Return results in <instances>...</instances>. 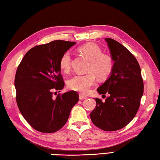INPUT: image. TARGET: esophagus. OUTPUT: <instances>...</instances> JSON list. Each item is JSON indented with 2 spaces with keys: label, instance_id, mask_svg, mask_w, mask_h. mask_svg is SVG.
<instances>
[{
  "label": "esophagus",
  "instance_id": "1",
  "mask_svg": "<svg viewBox=\"0 0 160 160\" xmlns=\"http://www.w3.org/2000/svg\"><path fill=\"white\" fill-rule=\"evenodd\" d=\"M86 98H87V96H85V95H83V94L79 95V99L80 100H84V99Z\"/></svg>",
  "mask_w": 160,
  "mask_h": 160
}]
</instances>
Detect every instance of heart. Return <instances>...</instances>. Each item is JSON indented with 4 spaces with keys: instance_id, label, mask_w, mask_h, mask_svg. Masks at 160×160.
<instances>
[{
    "instance_id": "obj_1",
    "label": "heart",
    "mask_w": 160,
    "mask_h": 160,
    "mask_svg": "<svg viewBox=\"0 0 160 160\" xmlns=\"http://www.w3.org/2000/svg\"><path fill=\"white\" fill-rule=\"evenodd\" d=\"M78 50L91 60L88 74H77L70 78L68 86L73 91L87 93L96 82V75L100 78H106L112 69L113 62L110 55L102 53L100 47L94 43H88L81 46ZM72 66V54L65 52L60 60V67L64 72H69Z\"/></svg>"
}]
</instances>
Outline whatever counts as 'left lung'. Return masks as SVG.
<instances>
[{
    "mask_svg": "<svg viewBox=\"0 0 160 160\" xmlns=\"http://www.w3.org/2000/svg\"><path fill=\"white\" fill-rule=\"evenodd\" d=\"M114 61L110 77L97 89L108 94L102 102L96 98L91 112L92 122L100 129L117 131L127 126L138 110L143 94V81L138 61L127 48L112 38H105Z\"/></svg>",
    "mask_w": 160,
    "mask_h": 160,
    "instance_id": "obj_1",
    "label": "left lung"
}]
</instances>
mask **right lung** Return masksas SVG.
I'll list each match as a JSON object with an SVG mask.
<instances>
[{
    "label": "right lung",
    "instance_id": "1",
    "mask_svg": "<svg viewBox=\"0 0 160 160\" xmlns=\"http://www.w3.org/2000/svg\"><path fill=\"white\" fill-rule=\"evenodd\" d=\"M74 42L53 41L32 48L22 59L15 78L17 104L22 115L36 131L54 133L68 120L78 101L70 91L53 98L52 91L64 86L60 60Z\"/></svg>",
    "mask_w": 160,
    "mask_h": 160
}]
</instances>
